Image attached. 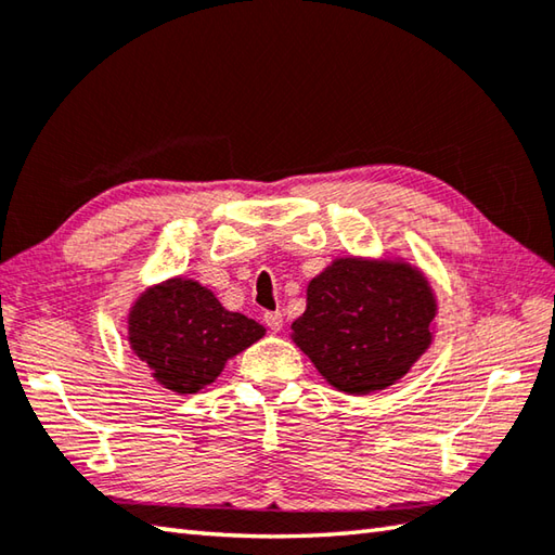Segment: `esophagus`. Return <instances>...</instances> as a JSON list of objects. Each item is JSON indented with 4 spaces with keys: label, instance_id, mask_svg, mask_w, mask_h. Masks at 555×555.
Returning a JSON list of instances; mask_svg holds the SVG:
<instances>
[{
    "label": "esophagus",
    "instance_id": "esophagus-1",
    "mask_svg": "<svg viewBox=\"0 0 555 555\" xmlns=\"http://www.w3.org/2000/svg\"><path fill=\"white\" fill-rule=\"evenodd\" d=\"M264 324L271 330V332H281V327H284V312H267L264 314Z\"/></svg>",
    "mask_w": 555,
    "mask_h": 555
}]
</instances>
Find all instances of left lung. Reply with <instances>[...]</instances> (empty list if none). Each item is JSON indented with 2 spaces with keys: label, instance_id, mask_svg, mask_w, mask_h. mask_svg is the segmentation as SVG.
I'll list each match as a JSON object with an SVG mask.
<instances>
[{
  "label": "left lung",
  "instance_id": "left-lung-1",
  "mask_svg": "<svg viewBox=\"0 0 555 555\" xmlns=\"http://www.w3.org/2000/svg\"><path fill=\"white\" fill-rule=\"evenodd\" d=\"M438 298L404 257H336L306 291L291 339L339 392L363 397L399 383L436 336Z\"/></svg>",
  "mask_w": 555,
  "mask_h": 555
}]
</instances>
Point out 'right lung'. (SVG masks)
Listing matches in <instances>:
<instances>
[{
  "label": "right lung",
  "instance_id": "obj_1",
  "mask_svg": "<svg viewBox=\"0 0 555 555\" xmlns=\"http://www.w3.org/2000/svg\"><path fill=\"white\" fill-rule=\"evenodd\" d=\"M264 334L262 324L225 310L209 288L188 276L144 288L127 314L129 349L176 395H197Z\"/></svg>",
  "mask_w": 555,
  "mask_h": 555
}]
</instances>
